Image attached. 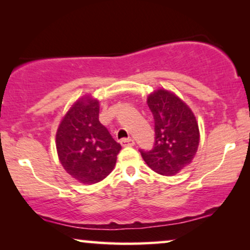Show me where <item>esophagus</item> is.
<instances>
[{"instance_id": "esophagus-1", "label": "esophagus", "mask_w": 250, "mask_h": 250, "mask_svg": "<svg viewBox=\"0 0 250 250\" xmlns=\"http://www.w3.org/2000/svg\"><path fill=\"white\" fill-rule=\"evenodd\" d=\"M134 140H132V139H123V140H121V145L123 146H134Z\"/></svg>"}]
</instances>
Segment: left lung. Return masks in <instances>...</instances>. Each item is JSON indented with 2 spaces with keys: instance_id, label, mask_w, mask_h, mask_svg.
Wrapping results in <instances>:
<instances>
[{
  "instance_id": "obj_1",
  "label": "left lung",
  "mask_w": 250,
  "mask_h": 250,
  "mask_svg": "<svg viewBox=\"0 0 250 250\" xmlns=\"http://www.w3.org/2000/svg\"><path fill=\"white\" fill-rule=\"evenodd\" d=\"M146 102L155 122V143L151 150L140 152L156 173L175 175L189 165L199 146L196 117L181 99L166 90L153 92Z\"/></svg>"
}]
</instances>
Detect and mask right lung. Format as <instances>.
I'll return each mask as SVG.
<instances>
[{"instance_id": "1", "label": "right lung", "mask_w": 250, "mask_h": 250, "mask_svg": "<svg viewBox=\"0 0 250 250\" xmlns=\"http://www.w3.org/2000/svg\"><path fill=\"white\" fill-rule=\"evenodd\" d=\"M99 102L91 97L75 102L59 125L56 146L63 168L82 183L93 184L114 169L122 146L99 121Z\"/></svg>"}]
</instances>
